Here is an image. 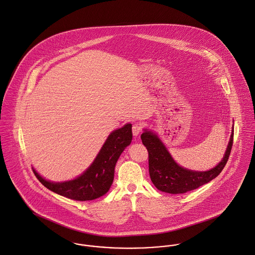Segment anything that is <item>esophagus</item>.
<instances>
[{"instance_id": "1", "label": "esophagus", "mask_w": 255, "mask_h": 255, "mask_svg": "<svg viewBox=\"0 0 255 255\" xmlns=\"http://www.w3.org/2000/svg\"><path fill=\"white\" fill-rule=\"evenodd\" d=\"M132 132H133V135L135 137H137L140 133L141 132V125L139 123H135L132 127Z\"/></svg>"}]
</instances>
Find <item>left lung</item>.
I'll return each mask as SVG.
<instances>
[{
  "mask_svg": "<svg viewBox=\"0 0 255 255\" xmlns=\"http://www.w3.org/2000/svg\"><path fill=\"white\" fill-rule=\"evenodd\" d=\"M234 138V125L222 160L213 168L206 171L187 169L179 165L158 138L151 130L143 129L141 141L148 151V172L150 180L157 190L167 194H185L215 179L226 165Z\"/></svg>",
  "mask_w": 255,
  "mask_h": 255,
  "instance_id": "1",
  "label": "left lung"
}]
</instances>
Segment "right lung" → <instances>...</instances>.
I'll list each match as a JSON object with an SVG mask.
<instances>
[{"label": "right lung", "instance_id": "1", "mask_svg": "<svg viewBox=\"0 0 255 255\" xmlns=\"http://www.w3.org/2000/svg\"><path fill=\"white\" fill-rule=\"evenodd\" d=\"M132 124L113 131L104 142L92 164L75 179L64 182H52L43 178L36 170L38 180L50 191L65 198L85 201L101 198L111 189L115 164L123 150L132 141Z\"/></svg>", "mask_w": 255, "mask_h": 255}]
</instances>
